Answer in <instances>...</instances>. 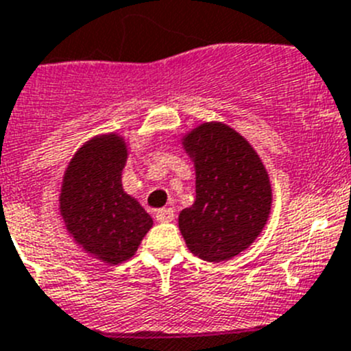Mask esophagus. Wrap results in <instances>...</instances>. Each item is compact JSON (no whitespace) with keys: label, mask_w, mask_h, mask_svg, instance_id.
<instances>
[{"label":"esophagus","mask_w":351,"mask_h":351,"mask_svg":"<svg viewBox=\"0 0 351 351\" xmlns=\"http://www.w3.org/2000/svg\"><path fill=\"white\" fill-rule=\"evenodd\" d=\"M156 220L160 223H168L171 220H175V211L171 208H162V210H157Z\"/></svg>","instance_id":"esophagus-1"}]
</instances>
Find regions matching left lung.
Returning <instances> with one entry per match:
<instances>
[{
	"label": "left lung",
	"mask_w": 351,
	"mask_h": 351,
	"mask_svg": "<svg viewBox=\"0 0 351 351\" xmlns=\"http://www.w3.org/2000/svg\"><path fill=\"white\" fill-rule=\"evenodd\" d=\"M195 169V201L178 227L199 258L222 262L245 252L266 227L273 204L267 169L245 138L223 122H203L182 136Z\"/></svg>",
	"instance_id": "1"
}]
</instances>
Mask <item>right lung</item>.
<instances>
[{
	"label": "right lung",
	"mask_w": 351,
	"mask_h": 351,
	"mask_svg": "<svg viewBox=\"0 0 351 351\" xmlns=\"http://www.w3.org/2000/svg\"><path fill=\"white\" fill-rule=\"evenodd\" d=\"M129 143L119 132L85 141L68 162L59 192V215L85 254L115 266L136 254L152 217L122 187Z\"/></svg>",
	"instance_id": "1"
}]
</instances>
